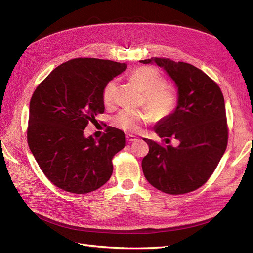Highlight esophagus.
I'll use <instances>...</instances> for the list:
<instances>
[{
    "mask_svg": "<svg viewBox=\"0 0 253 253\" xmlns=\"http://www.w3.org/2000/svg\"><path fill=\"white\" fill-rule=\"evenodd\" d=\"M126 140H127L128 142H133V141H136V140H138V138H137V137H136V136H134V135H131V134H128V135H126Z\"/></svg>",
    "mask_w": 253,
    "mask_h": 253,
    "instance_id": "esophagus-1",
    "label": "esophagus"
}]
</instances>
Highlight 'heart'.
Segmentation results:
<instances>
[{"label": "heart", "mask_w": 253, "mask_h": 253, "mask_svg": "<svg viewBox=\"0 0 253 253\" xmlns=\"http://www.w3.org/2000/svg\"><path fill=\"white\" fill-rule=\"evenodd\" d=\"M129 79L143 93L141 104L149 111H122L115 118L116 126L128 133H138L141 126L150 124L153 117L156 120H164L174 112L177 97L171 87L166 85L165 77L155 68L150 66L136 68ZM116 88L117 84L114 80L104 86L102 100L105 105L114 103Z\"/></svg>", "instance_id": "obj_1"}]
</instances>
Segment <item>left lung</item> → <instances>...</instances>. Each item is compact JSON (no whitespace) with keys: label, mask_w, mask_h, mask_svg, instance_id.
Instances as JSON below:
<instances>
[{"label":"left lung","mask_w":253,"mask_h":253,"mask_svg":"<svg viewBox=\"0 0 253 253\" xmlns=\"http://www.w3.org/2000/svg\"><path fill=\"white\" fill-rule=\"evenodd\" d=\"M164 68L177 87V105L154 129L165 140L174 138L177 147L160 145L151 139L142 159L144 177L168 194L189 193L209 179L223 157L228 142L224 96L219 86L200 68L168 58L140 60Z\"/></svg>","instance_id":"left-lung-1"}]
</instances>
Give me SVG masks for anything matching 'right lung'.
Instances as JSON below:
<instances>
[{
	"instance_id": "add662e5",
	"label": "right lung",
	"mask_w": 253,
	"mask_h": 253,
	"mask_svg": "<svg viewBox=\"0 0 253 253\" xmlns=\"http://www.w3.org/2000/svg\"><path fill=\"white\" fill-rule=\"evenodd\" d=\"M126 63L77 58L56 67L29 103L27 141L45 176L56 187L85 194L113 173L112 159L125 148V133L110 126L100 139L84 136L88 122L104 112L102 91Z\"/></svg>"
}]
</instances>
